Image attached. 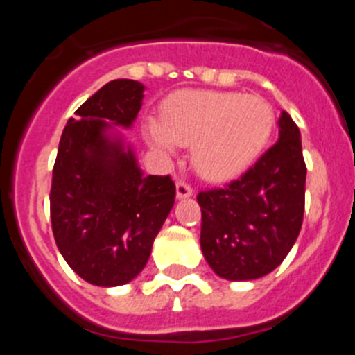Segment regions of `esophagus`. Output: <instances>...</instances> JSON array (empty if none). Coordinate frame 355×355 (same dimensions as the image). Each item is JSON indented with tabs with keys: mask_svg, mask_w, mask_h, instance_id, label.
I'll list each match as a JSON object with an SVG mask.
<instances>
[{
	"mask_svg": "<svg viewBox=\"0 0 355 355\" xmlns=\"http://www.w3.org/2000/svg\"><path fill=\"white\" fill-rule=\"evenodd\" d=\"M175 193H178V199H187V197L193 196V188L188 183H184V181H178V184H175Z\"/></svg>",
	"mask_w": 355,
	"mask_h": 355,
	"instance_id": "obj_1",
	"label": "esophagus"
}]
</instances>
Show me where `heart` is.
<instances>
[{
    "label": "heart",
    "mask_w": 355,
    "mask_h": 355,
    "mask_svg": "<svg viewBox=\"0 0 355 355\" xmlns=\"http://www.w3.org/2000/svg\"><path fill=\"white\" fill-rule=\"evenodd\" d=\"M274 110L259 96L213 90L178 92L163 106V121L144 124L153 149L172 156L192 144V165L208 181H224L245 171L265 149Z\"/></svg>",
    "instance_id": "b5f03b06"
}]
</instances>
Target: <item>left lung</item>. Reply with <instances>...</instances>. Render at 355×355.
I'll return each instance as SVG.
<instances>
[{
    "mask_svg": "<svg viewBox=\"0 0 355 355\" xmlns=\"http://www.w3.org/2000/svg\"><path fill=\"white\" fill-rule=\"evenodd\" d=\"M277 128V142L245 174L197 196L202 256L227 281L270 274L300 233L306 193L300 131L284 110Z\"/></svg>",
    "mask_w": 355,
    "mask_h": 355,
    "instance_id": "left-lung-1",
    "label": "left lung"
}]
</instances>
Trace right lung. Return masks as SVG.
Segmentation results:
<instances>
[{
    "label": "right lung",
    "instance_id": "obj_1",
    "mask_svg": "<svg viewBox=\"0 0 355 355\" xmlns=\"http://www.w3.org/2000/svg\"><path fill=\"white\" fill-rule=\"evenodd\" d=\"M146 87L106 83L76 110L62 133L53 167L51 224L56 247L94 286L131 283L175 200L168 175H144L122 130L137 121Z\"/></svg>",
    "mask_w": 355,
    "mask_h": 355
}]
</instances>
